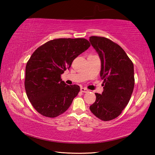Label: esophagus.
Here are the masks:
<instances>
[{
    "instance_id": "1",
    "label": "esophagus",
    "mask_w": 155,
    "mask_h": 155,
    "mask_svg": "<svg viewBox=\"0 0 155 155\" xmlns=\"http://www.w3.org/2000/svg\"><path fill=\"white\" fill-rule=\"evenodd\" d=\"M81 92L87 93V92H89V90H87V89H86V88L81 87Z\"/></svg>"
}]
</instances>
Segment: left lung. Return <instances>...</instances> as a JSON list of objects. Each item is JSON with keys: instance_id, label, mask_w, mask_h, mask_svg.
<instances>
[{"instance_id": "obj_1", "label": "left lung", "mask_w": 155, "mask_h": 155, "mask_svg": "<svg viewBox=\"0 0 155 155\" xmlns=\"http://www.w3.org/2000/svg\"><path fill=\"white\" fill-rule=\"evenodd\" d=\"M90 41L101 59L104 86L102 94H95L96 101L90 109L99 119L109 121L119 116L130 101L135 85L134 66L124 50L109 39L91 36Z\"/></svg>"}]
</instances>
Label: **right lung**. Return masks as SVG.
Returning <instances> with one entry per match:
<instances>
[{"instance_id":"obj_1","label":"right lung","mask_w":155,"mask_h":155,"mask_svg":"<svg viewBox=\"0 0 155 155\" xmlns=\"http://www.w3.org/2000/svg\"><path fill=\"white\" fill-rule=\"evenodd\" d=\"M90 46L84 38H59L48 41L31 56L25 71V87L31 104L44 116L55 117L69 108L80 91L61 78L76 57Z\"/></svg>"}]
</instances>
